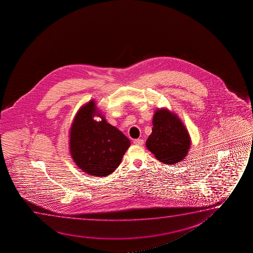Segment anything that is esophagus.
Here are the masks:
<instances>
[{"label": "esophagus", "mask_w": 253, "mask_h": 253, "mask_svg": "<svg viewBox=\"0 0 253 253\" xmlns=\"http://www.w3.org/2000/svg\"><path fill=\"white\" fill-rule=\"evenodd\" d=\"M134 143H135V145L142 146L143 145L144 141L142 139H135V140H134Z\"/></svg>", "instance_id": "34e87169"}]
</instances>
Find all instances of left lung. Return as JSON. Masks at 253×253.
Instances as JSON below:
<instances>
[{
    "instance_id": "left-lung-1",
    "label": "left lung",
    "mask_w": 253,
    "mask_h": 253,
    "mask_svg": "<svg viewBox=\"0 0 253 253\" xmlns=\"http://www.w3.org/2000/svg\"><path fill=\"white\" fill-rule=\"evenodd\" d=\"M191 139L179 117L167 109H160L153 117L152 133L146 147L164 164H176L187 156Z\"/></svg>"
}]
</instances>
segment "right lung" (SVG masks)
Returning a JSON list of instances; mask_svg holds the SVG:
<instances>
[{
  "label": "right lung",
  "mask_w": 253,
  "mask_h": 253,
  "mask_svg": "<svg viewBox=\"0 0 253 253\" xmlns=\"http://www.w3.org/2000/svg\"><path fill=\"white\" fill-rule=\"evenodd\" d=\"M97 114L94 100L77 112L70 129V153L74 163L84 172L93 176H107L121 163L130 141L118 128L93 119Z\"/></svg>",
  "instance_id": "1"
}]
</instances>
